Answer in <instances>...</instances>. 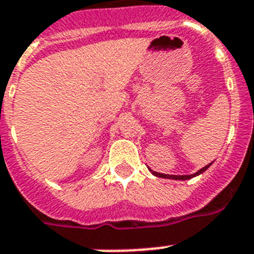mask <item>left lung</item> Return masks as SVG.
Wrapping results in <instances>:
<instances>
[{
    "instance_id": "8db88e82",
    "label": "left lung",
    "mask_w": 254,
    "mask_h": 254,
    "mask_svg": "<svg viewBox=\"0 0 254 254\" xmlns=\"http://www.w3.org/2000/svg\"><path fill=\"white\" fill-rule=\"evenodd\" d=\"M210 165H212V163L208 164V165H206V167L201 168V169H200V170H197V172H196V173L190 174V176H170V174L157 173V172H155V170L150 169V168H148V169H150V172H151V173L153 174V176L160 177V178H168V180H176V181H185V180H190V178H193V177H196V176H199V174L204 173V172H205V170L210 167Z\"/></svg>"
}]
</instances>
